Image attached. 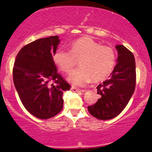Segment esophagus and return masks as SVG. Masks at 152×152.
Wrapping results in <instances>:
<instances>
[{"mask_svg":"<svg viewBox=\"0 0 152 152\" xmlns=\"http://www.w3.org/2000/svg\"><path fill=\"white\" fill-rule=\"evenodd\" d=\"M71 90H72V91H74V92H79V91H81V92H85L87 90H80V89H78V88H75V87H72V88H71Z\"/></svg>","mask_w":152,"mask_h":152,"instance_id":"esophagus-1","label":"esophagus"}]
</instances>
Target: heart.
Here are the masks:
<instances>
[{
	"instance_id": "1",
	"label": "heart",
	"mask_w": 152,
	"mask_h": 152,
	"mask_svg": "<svg viewBox=\"0 0 152 152\" xmlns=\"http://www.w3.org/2000/svg\"><path fill=\"white\" fill-rule=\"evenodd\" d=\"M52 59L59 69L69 73L79 60L80 68L68 76L69 82L84 86L93 80L94 82L107 78L112 73L116 64V52L111 47L101 45L89 37H81L73 42L70 52L58 49L54 52Z\"/></svg>"
}]
</instances>
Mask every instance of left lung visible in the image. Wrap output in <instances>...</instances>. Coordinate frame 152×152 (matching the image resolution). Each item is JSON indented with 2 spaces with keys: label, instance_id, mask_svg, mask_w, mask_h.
<instances>
[{
  "label": "left lung",
  "instance_id": "8db88e82",
  "mask_svg": "<svg viewBox=\"0 0 152 152\" xmlns=\"http://www.w3.org/2000/svg\"><path fill=\"white\" fill-rule=\"evenodd\" d=\"M118 57L110 78L97 86L100 98L88 107L93 116L107 120L116 117L124 110L135 88V61L133 54L123 45H116Z\"/></svg>",
  "mask_w": 152,
  "mask_h": 152
}]
</instances>
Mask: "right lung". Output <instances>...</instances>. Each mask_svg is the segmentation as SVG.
<instances>
[{
	"instance_id": "1",
	"label": "right lung",
	"mask_w": 152,
	"mask_h": 152,
	"mask_svg": "<svg viewBox=\"0 0 152 152\" xmlns=\"http://www.w3.org/2000/svg\"><path fill=\"white\" fill-rule=\"evenodd\" d=\"M59 43L58 36L39 39L23 47L14 62L13 83L20 99L26 110L39 119L59 113L63 92L71 88L52 59Z\"/></svg>"
}]
</instances>
